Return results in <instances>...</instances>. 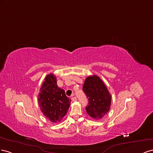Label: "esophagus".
<instances>
[{
  "label": "esophagus",
  "mask_w": 153,
  "mask_h": 153,
  "mask_svg": "<svg viewBox=\"0 0 153 153\" xmlns=\"http://www.w3.org/2000/svg\"><path fill=\"white\" fill-rule=\"evenodd\" d=\"M72 101H77V98L76 97H72Z\"/></svg>",
  "instance_id": "34e87169"
}]
</instances>
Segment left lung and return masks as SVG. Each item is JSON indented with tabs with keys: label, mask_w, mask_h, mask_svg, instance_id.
Segmentation results:
<instances>
[{
	"label": "left lung",
	"mask_w": 153,
	"mask_h": 153,
	"mask_svg": "<svg viewBox=\"0 0 153 153\" xmlns=\"http://www.w3.org/2000/svg\"><path fill=\"white\" fill-rule=\"evenodd\" d=\"M82 90L88 99L86 110L94 119H100L110 109L111 96L102 79L97 76H90L85 81Z\"/></svg>",
	"instance_id": "8db88e82"
}]
</instances>
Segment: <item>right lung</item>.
<instances>
[{
	"label": "right lung",
	"instance_id": "right-lung-1",
	"mask_svg": "<svg viewBox=\"0 0 153 153\" xmlns=\"http://www.w3.org/2000/svg\"><path fill=\"white\" fill-rule=\"evenodd\" d=\"M40 91L38 101L43 114L52 123L60 122L67 114L71 99L58 86L54 74L47 75Z\"/></svg>",
	"mask_w": 153,
	"mask_h": 153
}]
</instances>
